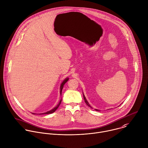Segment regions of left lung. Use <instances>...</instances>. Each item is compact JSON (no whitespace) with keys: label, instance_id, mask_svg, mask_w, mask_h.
I'll list each match as a JSON object with an SVG mask.
<instances>
[{"label":"left lung","instance_id":"left-lung-1","mask_svg":"<svg viewBox=\"0 0 148 148\" xmlns=\"http://www.w3.org/2000/svg\"><path fill=\"white\" fill-rule=\"evenodd\" d=\"M83 98H84V101H85V102H86V103L87 104V105H88L89 107H90L91 108H92L91 106H90V105L88 103V101H87V99H86V97H85V96H84V95L83 94ZM96 111H99V110H98V109H95Z\"/></svg>","mask_w":148,"mask_h":148}]
</instances>
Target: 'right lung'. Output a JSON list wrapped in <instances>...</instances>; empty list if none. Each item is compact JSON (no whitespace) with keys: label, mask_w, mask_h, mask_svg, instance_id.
<instances>
[{"label":"right lung","mask_w":148,"mask_h":148,"mask_svg":"<svg viewBox=\"0 0 148 148\" xmlns=\"http://www.w3.org/2000/svg\"><path fill=\"white\" fill-rule=\"evenodd\" d=\"M69 80V79L68 78H66L63 82H62V83H61V86H60V94H61V93H62V88H63V87H64V85L68 82V80ZM61 101H62V99L60 101V102L58 103V104L54 108H53V109H51V110H49V111H48V112H45V113H40L39 114H50V113H53V112H54L57 109V108L59 107V106L60 105V104H61ZM32 114H35V113H32Z\"/></svg>","instance_id":"right-lung-1"}]
</instances>
